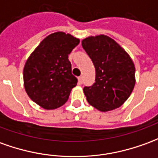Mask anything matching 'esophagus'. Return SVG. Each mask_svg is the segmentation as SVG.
<instances>
[{
	"instance_id": "esophagus-1",
	"label": "esophagus",
	"mask_w": 158,
	"mask_h": 158,
	"mask_svg": "<svg viewBox=\"0 0 158 158\" xmlns=\"http://www.w3.org/2000/svg\"><path fill=\"white\" fill-rule=\"evenodd\" d=\"M78 83H79V85H82V83H83L82 77H79V78H78Z\"/></svg>"
}]
</instances>
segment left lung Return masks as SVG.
Returning <instances> with one entry per match:
<instances>
[{
	"label": "left lung",
	"mask_w": 158,
	"mask_h": 158,
	"mask_svg": "<svg viewBox=\"0 0 158 158\" xmlns=\"http://www.w3.org/2000/svg\"><path fill=\"white\" fill-rule=\"evenodd\" d=\"M96 70L95 83L84 87L87 102L102 112L117 109L135 85V67L128 54L112 38L100 35L82 41Z\"/></svg>",
	"instance_id": "8db88e82"
}]
</instances>
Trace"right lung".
<instances>
[{
	"label": "right lung",
	"instance_id": "add662e5",
	"mask_svg": "<svg viewBox=\"0 0 158 158\" xmlns=\"http://www.w3.org/2000/svg\"><path fill=\"white\" fill-rule=\"evenodd\" d=\"M79 44L70 34L48 35L35 48L24 68L26 93L45 110H55L68 101L78 79L72 74L68 55Z\"/></svg>",
	"mask_w": 158,
	"mask_h": 158
}]
</instances>
